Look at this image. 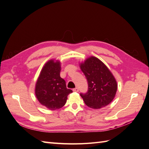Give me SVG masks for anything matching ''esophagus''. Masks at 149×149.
<instances>
[{
    "label": "esophagus",
    "mask_w": 149,
    "mask_h": 149,
    "mask_svg": "<svg viewBox=\"0 0 149 149\" xmlns=\"http://www.w3.org/2000/svg\"><path fill=\"white\" fill-rule=\"evenodd\" d=\"M73 91L74 92H78V91H79V89H78V88H74V89H73Z\"/></svg>",
    "instance_id": "34e87169"
}]
</instances>
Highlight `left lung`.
<instances>
[{
    "instance_id": "left-lung-1",
    "label": "left lung",
    "mask_w": 149,
    "mask_h": 149,
    "mask_svg": "<svg viewBox=\"0 0 149 149\" xmlns=\"http://www.w3.org/2000/svg\"><path fill=\"white\" fill-rule=\"evenodd\" d=\"M79 65L88 84V92L80 94L86 105L97 109L109 104L114 100L118 89L111 71L94 56L89 57Z\"/></svg>"
}]
</instances>
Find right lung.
Masks as SVG:
<instances>
[{
    "mask_svg": "<svg viewBox=\"0 0 149 149\" xmlns=\"http://www.w3.org/2000/svg\"><path fill=\"white\" fill-rule=\"evenodd\" d=\"M60 61L49 60L43 67L36 83V97L42 105L50 110L61 108L68 94L73 93L67 89L65 81L60 77Z\"/></svg>",
    "mask_w": 149,
    "mask_h": 149,
    "instance_id": "add662e5",
    "label": "right lung"
}]
</instances>
